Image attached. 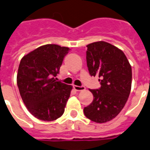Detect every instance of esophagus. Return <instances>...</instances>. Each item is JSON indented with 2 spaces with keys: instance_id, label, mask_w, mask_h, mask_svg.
<instances>
[{
  "instance_id": "34e87169",
  "label": "esophagus",
  "mask_w": 150,
  "mask_h": 150,
  "mask_svg": "<svg viewBox=\"0 0 150 150\" xmlns=\"http://www.w3.org/2000/svg\"><path fill=\"white\" fill-rule=\"evenodd\" d=\"M73 88L76 91H83V90L86 89V87L85 86H74Z\"/></svg>"
}]
</instances>
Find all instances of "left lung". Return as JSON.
<instances>
[{"label":"left lung","instance_id":"1","mask_svg":"<svg viewBox=\"0 0 150 150\" xmlns=\"http://www.w3.org/2000/svg\"><path fill=\"white\" fill-rule=\"evenodd\" d=\"M87 67L91 76H98L101 87L89 89L93 100L84 108L87 118L105 123L121 111L132 88V67L125 54L104 41L87 45Z\"/></svg>","mask_w":150,"mask_h":150}]
</instances>
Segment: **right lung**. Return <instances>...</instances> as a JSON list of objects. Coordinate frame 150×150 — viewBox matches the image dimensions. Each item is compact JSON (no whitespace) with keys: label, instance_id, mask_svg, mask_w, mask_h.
<instances>
[{"label":"right lung","instance_id":"obj_1","mask_svg":"<svg viewBox=\"0 0 150 150\" xmlns=\"http://www.w3.org/2000/svg\"><path fill=\"white\" fill-rule=\"evenodd\" d=\"M69 48L46 44L25 55L20 61L17 84L22 101L35 117L56 120L64 112L72 86L55 78Z\"/></svg>","mask_w":150,"mask_h":150}]
</instances>
